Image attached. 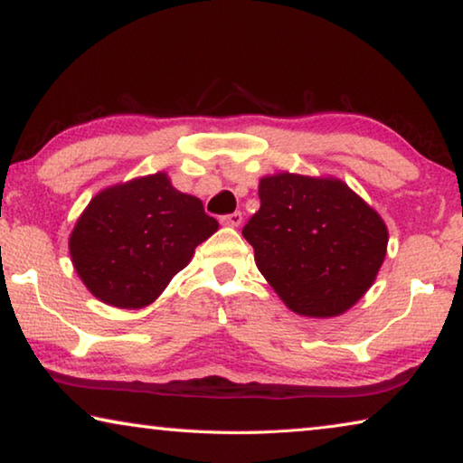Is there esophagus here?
I'll use <instances>...</instances> for the list:
<instances>
[{
  "instance_id": "1",
  "label": "esophagus",
  "mask_w": 463,
  "mask_h": 463,
  "mask_svg": "<svg viewBox=\"0 0 463 463\" xmlns=\"http://www.w3.org/2000/svg\"><path fill=\"white\" fill-rule=\"evenodd\" d=\"M221 222L224 226H241L242 222V214L241 213H232V214H226L221 218Z\"/></svg>"
}]
</instances>
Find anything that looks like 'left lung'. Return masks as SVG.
<instances>
[{"instance_id":"8db88e82","label":"left lung","mask_w":463,"mask_h":463,"mask_svg":"<svg viewBox=\"0 0 463 463\" xmlns=\"http://www.w3.org/2000/svg\"><path fill=\"white\" fill-rule=\"evenodd\" d=\"M260 200L242 237L289 310L333 318L362 300L388 249V226L370 203L341 179L289 171L261 177Z\"/></svg>"}]
</instances>
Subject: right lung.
<instances>
[{"instance_id":"1","label":"right lung","mask_w":463,"mask_h":463,"mask_svg":"<svg viewBox=\"0 0 463 463\" xmlns=\"http://www.w3.org/2000/svg\"><path fill=\"white\" fill-rule=\"evenodd\" d=\"M216 231L202 200L156 171L93 195L73 226L69 253L98 300L137 310L153 304Z\"/></svg>"}]
</instances>
